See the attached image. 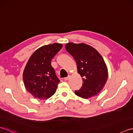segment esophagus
I'll return each instance as SVG.
<instances>
[{
	"label": "esophagus",
	"instance_id": "34e87169",
	"mask_svg": "<svg viewBox=\"0 0 133 133\" xmlns=\"http://www.w3.org/2000/svg\"><path fill=\"white\" fill-rule=\"evenodd\" d=\"M69 78H70V76H69L68 77H64V80H68Z\"/></svg>",
	"mask_w": 133,
	"mask_h": 133
}]
</instances>
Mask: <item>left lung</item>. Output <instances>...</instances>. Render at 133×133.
Listing matches in <instances>:
<instances>
[{
  "mask_svg": "<svg viewBox=\"0 0 133 133\" xmlns=\"http://www.w3.org/2000/svg\"><path fill=\"white\" fill-rule=\"evenodd\" d=\"M66 49L76 60L78 73L83 78V85L76 95L88 99L102 90L108 77V68L103 57L95 48L85 43L69 42Z\"/></svg>",
  "mask_w": 133,
  "mask_h": 133,
  "instance_id": "1",
  "label": "left lung"
}]
</instances>
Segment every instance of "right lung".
Masks as SVG:
<instances>
[{
	"mask_svg": "<svg viewBox=\"0 0 133 133\" xmlns=\"http://www.w3.org/2000/svg\"><path fill=\"white\" fill-rule=\"evenodd\" d=\"M62 46L57 43L44 45L29 59L23 71V81L26 90L34 98L47 99L56 92L60 81L51 61Z\"/></svg>",
	"mask_w": 133,
	"mask_h": 133,
	"instance_id": "add662e5",
	"label": "right lung"
}]
</instances>
